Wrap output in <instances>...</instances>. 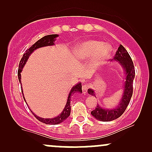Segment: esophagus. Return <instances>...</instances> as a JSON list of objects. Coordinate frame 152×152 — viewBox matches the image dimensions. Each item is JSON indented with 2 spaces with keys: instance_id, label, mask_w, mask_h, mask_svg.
<instances>
[{
  "instance_id": "1",
  "label": "esophagus",
  "mask_w": 152,
  "mask_h": 152,
  "mask_svg": "<svg viewBox=\"0 0 152 152\" xmlns=\"http://www.w3.org/2000/svg\"><path fill=\"white\" fill-rule=\"evenodd\" d=\"M89 86L90 85L88 84V83H84V84L83 85V86H82V91H83V94L86 93L87 90L89 88Z\"/></svg>"
}]
</instances>
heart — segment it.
Listing matches in <instances>:
<instances>
[{"label":"heart","instance_id":"heart-1","mask_svg":"<svg viewBox=\"0 0 152 152\" xmlns=\"http://www.w3.org/2000/svg\"><path fill=\"white\" fill-rule=\"evenodd\" d=\"M111 48L108 45H104L102 41L90 40L80 43L75 48L74 55L79 60L93 57L91 66L96 68L105 61L111 53Z\"/></svg>","mask_w":152,"mask_h":152}]
</instances>
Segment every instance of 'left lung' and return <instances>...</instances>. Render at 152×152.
I'll use <instances>...</instances> for the list:
<instances>
[{"mask_svg":"<svg viewBox=\"0 0 152 152\" xmlns=\"http://www.w3.org/2000/svg\"><path fill=\"white\" fill-rule=\"evenodd\" d=\"M114 60L119 61L121 65L123 66L126 71V82L124 85V91L122 99L118 107L114 109H104L100 107L99 105L96 106V108L91 111L92 116L96 119L102 121H110L116 119L121 116L126 109L130 99L133 94V81L135 76V69L134 63L127 50L122 45H120L116 51ZM88 93L91 95L94 96V91L88 89Z\"/></svg>","mask_w":152,"mask_h":152,"instance_id":"obj_1","label":"left lung"}]
</instances>
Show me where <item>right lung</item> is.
<instances>
[{
	"instance_id": "obj_1",
	"label": "right lung",
	"mask_w": 152,
	"mask_h": 152,
	"mask_svg": "<svg viewBox=\"0 0 152 152\" xmlns=\"http://www.w3.org/2000/svg\"><path fill=\"white\" fill-rule=\"evenodd\" d=\"M58 36V35L56 34H51V35H48V36H45L44 37L41 38V39L38 40V41H36V43H34L33 46H31L28 49H27L26 50V53L23 54V57L20 59V63H19V66H18V80L20 83H21L20 81V72H21L23 68L24 65L26 64V61H27L28 58L29 56L31 55V53L34 51V50H36V48H41V47L43 46H52V45L54 44L53 41H55V38ZM21 91H23L21 89ZM76 92H80L81 93L82 92V86H81V83H78L76 84V86H74L72 88V89L71 90L70 93H69V97H68L67 99V102H66V104L65 106V108L63 110L62 113L59 116H56V117H54L53 118H43L41 117H38V116L35 115L34 113L33 114L34 115L35 117H36L38 121H40L41 122H43V123L46 124H51V125H56L58 124H60L63 122L64 121L69 117L70 116L71 114V96L73 95L74 93ZM23 94V91H22ZM23 97L24 100H25V98Z\"/></svg>"
}]
</instances>
